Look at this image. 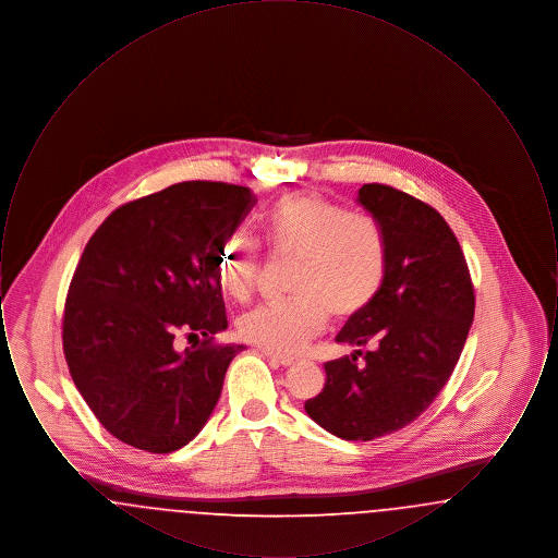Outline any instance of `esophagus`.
I'll return each mask as SVG.
<instances>
[{
  "instance_id": "obj_1",
  "label": "esophagus",
  "mask_w": 558,
  "mask_h": 558,
  "mask_svg": "<svg viewBox=\"0 0 558 558\" xmlns=\"http://www.w3.org/2000/svg\"><path fill=\"white\" fill-rule=\"evenodd\" d=\"M262 353L269 357V360H274L276 364H280V366H292V364H296V357H292V355H284V353H276V351H269V349H262Z\"/></svg>"
}]
</instances>
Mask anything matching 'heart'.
Returning a JSON list of instances; mask_svg holds the SVG:
<instances>
[{
    "label": "heart",
    "mask_w": 558,
    "mask_h": 558,
    "mask_svg": "<svg viewBox=\"0 0 558 558\" xmlns=\"http://www.w3.org/2000/svg\"><path fill=\"white\" fill-rule=\"evenodd\" d=\"M267 246L294 257L292 296L262 303L239 319L240 337L276 353L299 351L324 328L328 314L345 319L366 310L385 284L389 251L383 228L364 213L316 192L292 194L267 209ZM259 246L232 236L217 257V282L232 301H246L259 276Z\"/></svg>",
    "instance_id": "heart-1"
}]
</instances>
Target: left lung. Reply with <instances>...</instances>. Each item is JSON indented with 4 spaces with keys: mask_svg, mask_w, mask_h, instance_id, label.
Returning a JSON list of instances; mask_svg holds the SVG:
<instances>
[{
    "mask_svg": "<svg viewBox=\"0 0 558 558\" xmlns=\"http://www.w3.org/2000/svg\"><path fill=\"white\" fill-rule=\"evenodd\" d=\"M355 201L385 232L387 276L337 335L355 349L324 364V389L305 412L341 439L371 441L416 421L446 387L473 324L475 292L464 253L433 207L383 184H364Z\"/></svg>",
    "mask_w": 558,
    "mask_h": 558,
    "instance_id": "1",
    "label": "left lung"
}]
</instances>
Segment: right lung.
Segmentation results:
<instances>
[{
  "label": "right lung",
  "instance_id": "1",
  "mask_svg": "<svg viewBox=\"0 0 558 558\" xmlns=\"http://www.w3.org/2000/svg\"><path fill=\"white\" fill-rule=\"evenodd\" d=\"M257 198L248 187L182 182L110 213L69 287L64 357L89 410L137 450L169 453L207 425L244 345L228 328L217 257ZM196 336L180 352L174 339Z\"/></svg>",
  "mask_w": 558,
  "mask_h": 558
}]
</instances>
